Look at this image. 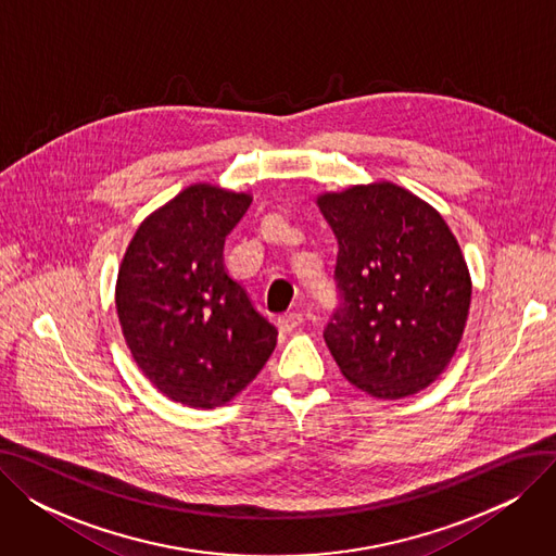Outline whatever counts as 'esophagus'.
<instances>
[{
  "label": "esophagus",
  "mask_w": 556,
  "mask_h": 556,
  "mask_svg": "<svg viewBox=\"0 0 556 556\" xmlns=\"http://www.w3.org/2000/svg\"><path fill=\"white\" fill-rule=\"evenodd\" d=\"M302 325H304V315L298 313V311L286 313V315H281V317L277 319V327H279L281 331H295V329H300Z\"/></svg>",
  "instance_id": "esophagus-1"
}]
</instances>
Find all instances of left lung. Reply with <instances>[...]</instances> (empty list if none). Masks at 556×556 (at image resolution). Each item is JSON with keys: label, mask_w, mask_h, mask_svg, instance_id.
I'll return each instance as SVG.
<instances>
[{"label": "left lung", "mask_w": 556, "mask_h": 556, "mask_svg": "<svg viewBox=\"0 0 556 556\" xmlns=\"http://www.w3.org/2000/svg\"><path fill=\"white\" fill-rule=\"evenodd\" d=\"M317 204L338 239L331 356L376 399L417 394L446 369L469 317L471 277L453 231L392 182L325 193Z\"/></svg>", "instance_id": "8db88e82"}]
</instances>
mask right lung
<instances>
[{"mask_svg":"<svg viewBox=\"0 0 556 556\" xmlns=\"http://www.w3.org/2000/svg\"><path fill=\"white\" fill-rule=\"evenodd\" d=\"M248 193L193 185L146 218L116 279V313L146 378L189 407L237 396L268 363L277 329L223 263Z\"/></svg>","mask_w":556,"mask_h":556,"instance_id":"right-lung-1","label":"right lung"}]
</instances>
